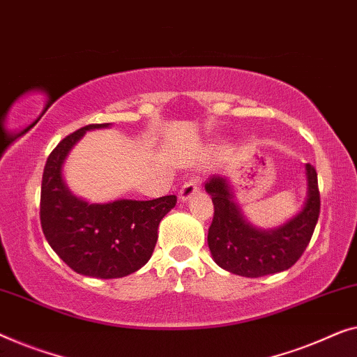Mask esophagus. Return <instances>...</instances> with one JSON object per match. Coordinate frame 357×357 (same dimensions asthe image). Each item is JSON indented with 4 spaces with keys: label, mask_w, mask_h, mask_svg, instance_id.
Listing matches in <instances>:
<instances>
[{
    "label": "esophagus",
    "mask_w": 357,
    "mask_h": 357,
    "mask_svg": "<svg viewBox=\"0 0 357 357\" xmlns=\"http://www.w3.org/2000/svg\"><path fill=\"white\" fill-rule=\"evenodd\" d=\"M199 190H200V178L192 176L183 184V188L179 190V197L181 200H189L190 197H194Z\"/></svg>",
    "instance_id": "34e87169"
}]
</instances>
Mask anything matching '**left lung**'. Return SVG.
<instances>
[{
	"instance_id": "1",
	"label": "left lung",
	"mask_w": 357,
	"mask_h": 357,
	"mask_svg": "<svg viewBox=\"0 0 357 357\" xmlns=\"http://www.w3.org/2000/svg\"><path fill=\"white\" fill-rule=\"evenodd\" d=\"M307 200L303 212L273 231H259L244 222L222 176H210L205 190L212 195L213 220L208 248L215 262L234 275L259 278L288 270L298 262L312 238L320 215L317 172L305 165Z\"/></svg>"
}]
</instances>
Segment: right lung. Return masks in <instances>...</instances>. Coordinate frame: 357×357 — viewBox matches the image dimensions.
<instances>
[{
	"label": "right lung",
	"instance_id": "1",
	"mask_svg": "<svg viewBox=\"0 0 357 357\" xmlns=\"http://www.w3.org/2000/svg\"><path fill=\"white\" fill-rule=\"evenodd\" d=\"M89 124L69 134L48 155L40 194V223L45 238L74 272L93 278H121L137 272L152 257L158 225L176 205V195L153 200L87 204L69 192L61 167Z\"/></svg>",
	"mask_w": 357,
	"mask_h": 357
}]
</instances>
